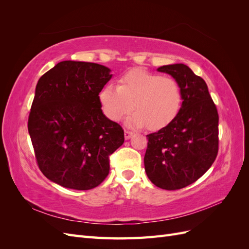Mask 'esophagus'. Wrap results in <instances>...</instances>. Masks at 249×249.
Returning <instances> with one entry per match:
<instances>
[{
    "mask_svg": "<svg viewBox=\"0 0 249 249\" xmlns=\"http://www.w3.org/2000/svg\"><path fill=\"white\" fill-rule=\"evenodd\" d=\"M133 136V133L132 132H130V131H124V138H125V140H127V139H130L131 137Z\"/></svg>",
    "mask_w": 249,
    "mask_h": 249,
    "instance_id": "1",
    "label": "esophagus"
}]
</instances>
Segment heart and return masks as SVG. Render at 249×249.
Here are the masks:
<instances>
[{"label": "heart", "instance_id": "heart-1", "mask_svg": "<svg viewBox=\"0 0 249 249\" xmlns=\"http://www.w3.org/2000/svg\"><path fill=\"white\" fill-rule=\"evenodd\" d=\"M104 114L112 122L126 119L133 127L146 125L159 130L176 118L182 105V90L171 77H162L142 70H134L119 79L117 87L105 86L99 94Z\"/></svg>", "mask_w": 249, "mask_h": 249}]
</instances>
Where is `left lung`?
I'll use <instances>...</instances> for the list:
<instances>
[{
  "label": "left lung",
  "mask_w": 249,
  "mask_h": 249,
  "mask_svg": "<svg viewBox=\"0 0 249 249\" xmlns=\"http://www.w3.org/2000/svg\"><path fill=\"white\" fill-rule=\"evenodd\" d=\"M157 71L178 82L183 103L170 124L146 136L145 172L157 187L182 189L197 180L214 163L219 117L206 82L187 65H164Z\"/></svg>",
  "instance_id": "8db88e82"
}]
</instances>
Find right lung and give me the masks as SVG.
<instances>
[{"label": "right lung", "mask_w": 249, "mask_h": 249, "mask_svg": "<svg viewBox=\"0 0 249 249\" xmlns=\"http://www.w3.org/2000/svg\"><path fill=\"white\" fill-rule=\"evenodd\" d=\"M108 67L62 61L38 80L28 131L39 169L50 180L89 190L107 178L109 156L123 145V127L105 116L99 94Z\"/></svg>", "instance_id": "right-lung-1"}]
</instances>
